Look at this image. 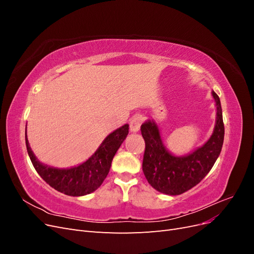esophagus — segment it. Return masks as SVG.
Instances as JSON below:
<instances>
[{
	"mask_svg": "<svg viewBox=\"0 0 254 254\" xmlns=\"http://www.w3.org/2000/svg\"><path fill=\"white\" fill-rule=\"evenodd\" d=\"M143 123V118L141 115H135L130 121V130H131L132 132H137L140 130V127Z\"/></svg>",
	"mask_w": 254,
	"mask_h": 254,
	"instance_id": "obj_1",
	"label": "esophagus"
}]
</instances>
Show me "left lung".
I'll use <instances>...</instances> for the list:
<instances>
[{
  "instance_id": "1",
  "label": "left lung",
  "mask_w": 254,
  "mask_h": 254,
  "mask_svg": "<svg viewBox=\"0 0 254 254\" xmlns=\"http://www.w3.org/2000/svg\"><path fill=\"white\" fill-rule=\"evenodd\" d=\"M216 103L217 119L210 140L188 156L175 157L168 152L161 140L155 122L141 126L145 141L143 173L150 186L160 193L180 195L200 182L211 171L224 144L225 126L218 95L213 91Z\"/></svg>"
}]
</instances>
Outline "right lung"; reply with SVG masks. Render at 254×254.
<instances>
[{
	"label": "right lung",
	"instance_id": "add662e5",
	"mask_svg": "<svg viewBox=\"0 0 254 254\" xmlns=\"http://www.w3.org/2000/svg\"><path fill=\"white\" fill-rule=\"evenodd\" d=\"M126 124L106 137L102 145L86 162L67 170L53 168L40 163L29 147L25 131V143L28 156L37 173L53 189L68 196L88 195L97 190L108 175L112 159L128 134Z\"/></svg>",
	"mask_w": 254,
	"mask_h": 254
}]
</instances>
